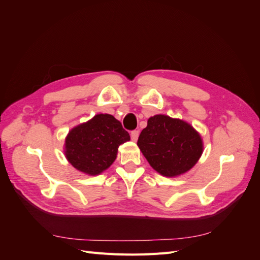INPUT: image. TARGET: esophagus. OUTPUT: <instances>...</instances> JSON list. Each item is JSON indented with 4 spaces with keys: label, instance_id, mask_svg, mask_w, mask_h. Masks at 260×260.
<instances>
[{
    "label": "esophagus",
    "instance_id": "1",
    "mask_svg": "<svg viewBox=\"0 0 260 260\" xmlns=\"http://www.w3.org/2000/svg\"><path fill=\"white\" fill-rule=\"evenodd\" d=\"M138 138H139V131H138V130L132 131V132H131V140L133 141V142H137Z\"/></svg>",
    "mask_w": 260,
    "mask_h": 260
}]
</instances>
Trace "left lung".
<instances>
[{
	"instance_id": "1",
	"label": "left lung",
	"mask_w": 260,
	"mask_h": 260,
	"mask_svg": "<svg viewBox=\"0 0 260 260\" xmlns=\"http://www.w3.org/2000/svg\"><path fill=\"white\" fill-rule=\"evenodd\" d=\"M138 146L151 167L167 178L192 169L204 151L203 139L190 123L167 115L148 118Z\"/></svg>"
}]
</instances>
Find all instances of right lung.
I'll return each mask as SVG.
<instances>
[{
    "mask_svg": "<svg viewBox=\"0 0 260 260\" xmlns=\"http://www.w3.org/2000/svg\"><path fill=\"white\" fill-rule=\"evenodd\" d=\"M129 140V133L113 115L98 114L68 132L64 154L77 170L98 176L111 167L118 147Z\"/></svg>",
    "mask_w": 260,
    "mask_h": 260,
    "instance_id": "1",
    "label": "right lung"
}]
</instances>
